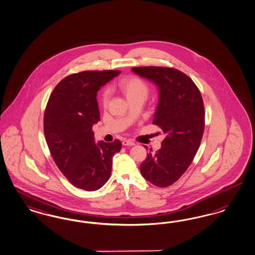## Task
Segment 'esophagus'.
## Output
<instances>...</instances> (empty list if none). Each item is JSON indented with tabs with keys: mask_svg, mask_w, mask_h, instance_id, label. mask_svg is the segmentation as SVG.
<instances>
[{
	"mask_svg": "<svg viewBox=\"0 0 255 255\" xmlns=\"http://www.w3.org/2000/svg\"><path fill=\"white\" fill-rule=\"evenodd\" d=\"M122 143H123V145H125V146H132V145H135V142L132 141L131 140H125Z\"/></svg>",
	"mask_w": 255,
	"mask_h": 255,
	"instance_id": "34e87169",
	"label": "esophagus"
}]
</instances>
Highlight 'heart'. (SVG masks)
Returning <instances> with one entry per match:
<instances>
[{
  "mask_svg": "<svg viewBox=\"0 0 255 255\" xmlns=\"http://www.w3.org/2000/svg\"><path fill=\"white\" fill-rule=\"evenodd\" d=\"M118 90L125 96L127 101L130 103L135 100L144 101L148 95V86L146 85L141 79L131 76L123 78L118 83ZM103 106L107 107L109 103V94L105 93L102 98Z\"/></svg>",
  "mask_w": 255,
  "mask_h": 255,
  "instance_id": "b5f03b06",
  "label": "heart"
}]
</instances>
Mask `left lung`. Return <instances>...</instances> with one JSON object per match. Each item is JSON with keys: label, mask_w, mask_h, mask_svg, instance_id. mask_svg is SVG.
Listing matches in <instances>:
<instances>
[{"label": "left lung", "mask_w": 255, "mask_h": 255, "mask_svg": "<svg viewBox=\"0 0 255 255\" xmlns=\"http://www.w3.org/2000/svg\"><path fill=\"white\" fill-rule=\"evenodd\" d=\"M131 71L157 87L153 124L165 134L160 149H150L141 162V176L155 186L167 187L182 176L198 152L204 130L203 100L193 80L179 70L151 66Z\"/></svg>", "instance_id": "obj_1"}]
</instances>
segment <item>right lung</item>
Returning <instances> with one entry per match:
<instances>
[{
	"mask_svg": "<svg viewBox=\"0 0 255 255\" xmlns=\"http://www.w3.org/2000/svg\"><path fill=\"white\" fill-rule=\"evenodd\" d=\"M120 71H85L62 79L50 95L44 134L57 167L77 188L95 191L110 179L119 140L95 142L93 126L100 121L97 92Z\"/></svg>",
	"mask_w": 255,
	"mask_h": 255,
	"instance_id": "right-lung-1",
	"label": "right lung"
}]
</instances>
